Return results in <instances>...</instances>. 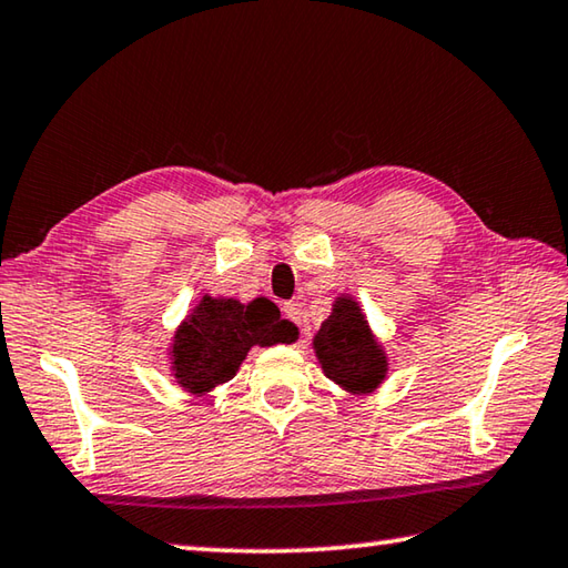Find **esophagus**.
Wrapping results in <instances>:
<instances>
[{"instance_id": "34e87169", "label": "esophagus", "mask_w": 568, "mask_h": 568, "mask_svg": "<svg viewBox=\"0 0 568 568\" xmlns=\"http://www.w3.org/2000/svg\"><path fill=\"white\" fill-rule=\"evenodd\" d=\"M283 318H287V321L295 323V325H303V323H301V321H303V305L297 303V301L285 303V305H283Z\"/></svg>"}]
</instances>
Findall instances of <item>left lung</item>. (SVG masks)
<instances>
[{
    "label": "left lung",
    "mask_w": 568,
    "mask_h": 568,
    "mask_svg": "<svg viewBox=\"0 0 568 568\" xmlns=\"http://www.w3.org/2000/svg\"><path fill=\"white\" fill-rule=\"evenodd\" d=\"M323 373L351 393L376 390L386 378L388 361L373 338L368 321L353 297H338L328 321L313 341Z\"/></svg>",
    "instance_id": "8db88e82"
}]
</instances>
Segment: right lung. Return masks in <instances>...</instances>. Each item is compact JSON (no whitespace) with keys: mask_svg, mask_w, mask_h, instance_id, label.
<instances>
[{"mask_svg":"<svg viewBox=\"0 0 568 568\" xmlns=\"http://www.w3.org/2000/svg\"><path fill=\"white\" fill-rule=\"evenodd\" d=\"M297 328L281 321L277 305L255 297L237 303L233 297L205 295L172 343V373L190 393H207L235 376L253 345L293 343Z\"/></svg>","mask_w":568,"mask_h":568,"instance_id":"1","label":"right lung"}]
</instances>
